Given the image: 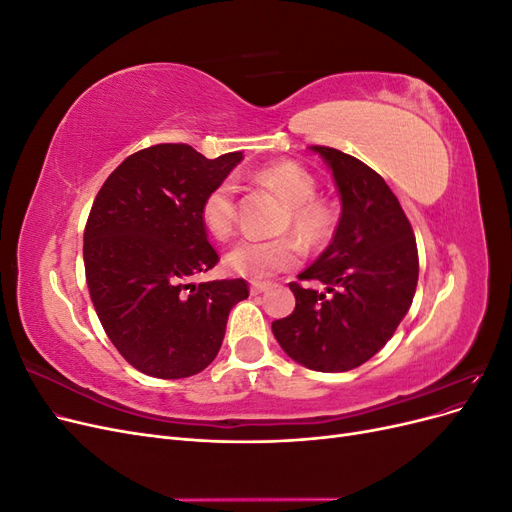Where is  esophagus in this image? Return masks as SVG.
<instances>
[{
    "label": "esophagus",
    "instance_id": "esophagus-1",
    "mask_svg": "<svg viewBox=\"0 0 512 512\" xmlns=\"http://www.w3.org/2000/svg\"><path fill=\"white\" fill-rule=\"evenodd\" d=\"M265 290H269L267 282H252V286H250L252 294H260V292H265Z\"/></svg>",
    "mask_w": 512,
    "mask_h": 512
}]
</instances>
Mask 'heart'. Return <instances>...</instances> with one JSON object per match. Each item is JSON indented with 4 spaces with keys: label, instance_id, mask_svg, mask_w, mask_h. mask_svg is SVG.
<instances>
[{
    "label": "heart",
    "instance_id": "b5f03b06",
    "mask_svg": "<svg viewBox=\"0 0 512 512\" xmlns=\"http://www.w3.org/2000/svg\"><path fill=\"white\" fill-rule=\"evenodd\" d=\"M258 179L273 185L288 200V224H292L303 241L318 245L333 235L335 211L331 205L314 198L316 181L303 166L294 162L273 164L260 170ZM200 218L213 237L228 239L237 226V185L230 179L215 185L203 200ZM301 254V243L292 237L269 241L243 239L226 254V267L232 273L260 282L297 265Z\"/></svg>",
    "mask_w": 512,
    "mask_h": 512
}]
</instances>
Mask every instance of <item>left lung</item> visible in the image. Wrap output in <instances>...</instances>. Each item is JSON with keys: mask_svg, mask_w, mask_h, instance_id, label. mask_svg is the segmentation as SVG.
Masks as SVG:
<instances>
[{"mask_svg": "<svg viewBox=\"0 0 512 512\" xmlns=\"http://www.w3.org/2000/svg\"><path fill=\"white\" fill-rule=\"evenodd\" d=\"M331 168L342 215L329 243L292 282L294 312L271 324L282 350L314 371H348L369 361L393 337L412 305L418 252L412 226L386 181L333 147H309Z\"/></svg>", "mask_w": 512, "mask_h": 512, "instance_id": "8db88e82", "label": "left lung"}]
</instances>
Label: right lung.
<instances>
[{"label": "right lung", "instance_id": "right-lung-1", "mask_svg": "<svg viewBox=\"0 0 512 512\" xmlns=\"http://www.w3.org/2000/svg\"><path fill=\"white\" fill-rule=\"evenodd\" d=\"M243 160H207L190 145L132 153L100 188L83 237L89 297L132 367L162 380L203 371L220 352L245 280L194 284L218 265L200 218L205 196Z\"/></svg>", "mask_w": 512, "mask_h": 512}]
</instances>
